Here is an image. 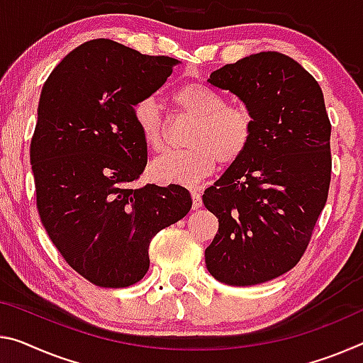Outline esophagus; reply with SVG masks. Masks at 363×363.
Instances as JSON below:
<instances>
[{
    "mask_svg": "<svg viewBox=\"0 0 363 363\" xmlns=\"http://www.w3.org/2000/svg\"><path fill=\"white\" fill-rule=\"evenodd\" d=\"M191 194H192V208L197 210L202 206V195H200L199 189H192Z\"/></svg>",
    "mask_w": 363,
    "mask_h": 363,
    "instance_id": "1",
    "label": "esophagus"
}]
</instances>
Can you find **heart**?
<instances>
[{"label":"heart","mask_w":363,"mask_h":363,"mask_svg":"<svg viewBox=\"0 0 363 363\" xmlns=\"http://www.w3.org/2000/svg\"><path fill=\"white\" fill-rule=\"evenodd\" d=\"M181 113L195 119L187 143L191 148L169 152L150 166L153 181L161 184L199 182L223 164H233L245 153L254 135V114L244 105H226L220 91L203 84L181 85L172 94ZM134 121L145 145L153 152L166 147V124L155 99H143L134 106Z\"/></svg>","instance_id":"b5f03b06"}]
</instances>
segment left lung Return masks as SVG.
Here are the masks:
<instances>
[{"instance_id": "1", "label": "left lung", "mask_w": 363, "mask_h": 363, "mask_svg": "<svg viewBox=\"0 0 363 363\" xmlns=\"http://www.w3.org/2000/svg\"><path fill=\"white\" fill-rule=\"evenodd\" d=\"M254 114L245 153L203 194L220 228L205 250L213 278L254 286L294 268L325 208L331 124L323 91L297 61L276 51L210 74Z\"/></svg>"}]
</instances>
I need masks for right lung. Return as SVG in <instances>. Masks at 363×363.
Instances as JSON below:
<instances>
[{
  "label": "right lung",
  "mask_w": 363,
  "mask_h": 363,
  "mask_svg": "<svg viewBox=\"0 0 363 363\" xmlns=\"http://www.w3.org/2000/svg\"><path fill=\"white\" fill-rule=\"evenodd\" d=\"M179 62L96 38L62 57L42 89L30 142L40 220L69 267L100 287L140 281L152 239L192 206L176 184L130 187L147 166L134 106Z\"/></svg>",
  "instance_id": "right-lung-1"
}]
</instances>
